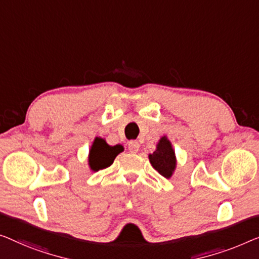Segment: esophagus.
<instances>
[{
    "mask_svg": "<svg viewBox=\"0 0 259 259\" xmlns=\"http://www.w3.org/2000/svg\"><path fill=\"white\" fill-rule=\"evenodd\" d=\"M128 148L130 150V152L136 153L138 152V150H140V144H138L137 141H130L128 144Z\"/></svg>",
    "mask_w": 259,
    "mask_h": 259,
    "instance_id": "1",
    "label": "esophagus"
}]
</instances>
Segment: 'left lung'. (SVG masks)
Returning <instances> with one entry per match:
<instances>
[{"label":"left lung","instance_id":"1","mask_svg":"<svg viewBox=\"0 0 259 259\" xmlns=\"http://www.w3.org/2000/svg\"><path fill=\"white\" fill-rule=\"evenodd\" d=\"M150 163L153 168L160 173L165 178H169L176 168V154L173 151L171 142L166 137L160 138L157 144V150L149 154Z\"/></svg>","mask_w":259,"mask_h":259}]
</instances>
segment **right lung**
Returning a JSON list of instances; mask_svg holds the SVG:
<instances>
[{
  "mask_svg": "<svg viewBox=\"0 0 259 259\" xmlns=\"http://www.w3.org/2000/svg\"><path fill=\"white\" fill-rule=\"evenodd\" d=\"M123 151L122 145L109 146L102 138H95L90 151V166L93 171L106 168L113 164L115 158Z\"/></svg>",
  "mask_w": 259,
  "mask_h": 259,
  "instance_id": "right-lung-1",
  "label": "right lung"
}]
</instances>
